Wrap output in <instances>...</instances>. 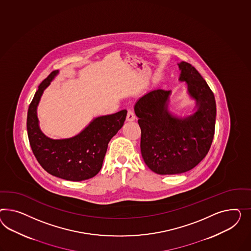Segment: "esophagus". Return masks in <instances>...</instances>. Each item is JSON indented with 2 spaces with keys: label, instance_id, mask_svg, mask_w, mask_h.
I'll use <instances>...</instances> for the list:
<instances>
[{
  "label": "esophagus",
  "instance_id": "obj_1",
  "mask_svg": "<svg viewBox=\"0 0 251 251\" xmlns=\"http://www.w3.org/2000/svg\"><path fill=\"white\" fill-rule=\"evenodd\" d=\"M135 119L136 116L134 114V112H133V110L132 109H129L128 113H127V118H126L127 122H133V121H135Z\"/></svg>",
  "mask_w": 251,
  "mask_h": 251
}]
</instances>
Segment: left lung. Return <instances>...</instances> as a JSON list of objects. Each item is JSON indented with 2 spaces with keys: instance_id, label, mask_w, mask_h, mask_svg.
I'll return each instance as SVG.
<instances>
[{
  "instance_id": "obj_1",
  "label": "left lung",
  "mask_w": 251,
  "mask_h": 251,
  "mask_svg": "<svg viewBox=\"0 0 251 251\" xmlns=\"http://www.w3.org/2000/svg\"><path fill=\"white\" fill-rule=\"evenodd\" d=\"M179 81L196 101L194 111L177 116L170 111L172 90L153 89L140 98L134 111L142 130L144 163L158 175H177L196 167L210 149L215 134L217 107L207 83L186 62L178 64Z\"/></svg>"
}]
</instances>
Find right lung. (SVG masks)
I'll use <instances>...</instances> for the list:
<instances>
[{"mask_svg": "<svg viewBox=\"0 0 251 251\" xmlns=\"http://www.w3.org/2000/svg\"><path fill=\"white\" fill-rule=\"evenodd\" d=\"M58 73V70H54L49 75L34 94L28 108V138L36 160L48 174L79 182L95 176L101 169L108 143L122 129L127 110L97 117L78 134L71 138H49L41 130L37 107L45 89Z\"/></svg>", "mask_w": 251, "mask_h": 251, "instance_id": "right-lung-1", "label": "right lung"}]
</instances>
